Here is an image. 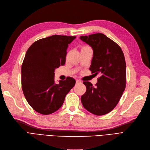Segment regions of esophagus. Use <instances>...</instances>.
<instances>
[{
	"label": "esophagus",
	"instance_id": "esophagus-1",
	"mask_svg": "<svg viewBox=\"0 0 150 150\" xmlns=\"http://www.w3.org/2000/svg\"><path fill=\"white\" fill-rule=\"evenodd\" d=\"M76 84H79V83H81L82 82L81 81H79V80H76Z\"/></svg>",
	"mask_w": 150,
	"mask_h": 150
}]
</instances>
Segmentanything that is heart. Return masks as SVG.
Listing matches in <instances>:
<instances>
[{
  "label": "heart",
  "mask_w": 150,
  "mask_h": 150,
  "mask_svg": "<svg viewBox=\"0 0 150 150\" xmlns=\"http://www.w3.org/2000/svg\"><path fill=\"white\" fill-rule=\"evenodd\" d=\"M88 47H87V46H83V47H82V49H85V48H88Z\"/></svg>",
  "instance_id": "heart-1"
}]
</instances>
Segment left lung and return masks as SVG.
Returning <instances> with one entry per match:
<instances>
[{
    "label": "left lung",
    "instance_id": "8db88e82",
    "mask_svg": "<svg viewBox=\"0 0 150 150\" xmlns=\"http://www.w3.org/2000/svg\"><path fill=\"white\" fill-rule=\"evenodd\" d=\"M80 39L93 49L89 69L100 74L93 87L83 82L86 92L81 96L83 106L93 115L101 116L112 111L121 98L126 85V64L121 47L103 34L97 33Z\"/></svg>",
    "mask_w": 150,
    "mask_h": 150
}]
</instances>
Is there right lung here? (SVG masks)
I'll list each match as a JSON object with an SVG mask.
<instances>
[{"instance_id":"1","label":"right lung","mask_w":150,"mask_h":150,"mask_svg":"<svg viewBox=\"0 0 150 150\" xmlns=\"http://www.w3.org/2000/svg\"><path fill=\"white\" fill-rule=\"evenodd\" d=\"M76 38L53 35L35 41L26 52L21 66L23 92L29 105L42 115L57 111L75 85L70 77L55 83L54 71L64 64L68 45Z\"/></svg>"}]
</instances>
